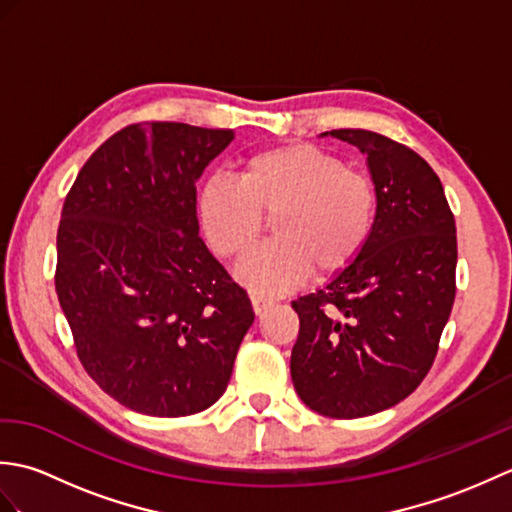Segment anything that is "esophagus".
<instances>
[{
  "mask_svg": "<svg viewBox=\"0 0 512 512\" xmlns=\"http://www.w3.org/2000/svg\"><path fill=\"white\" fill-rule=\"evenodd\" d=\"M250 301H253V310H255L257 314H264L266 310H270V308L275 306V301L264 297V295H253V297H250Z\"/></svg>",
  "mask_w": 512,
  "mask_h": 512,
  "instance_id": "esophagus-1",
  "label": "esophagus"
}]
</instances>
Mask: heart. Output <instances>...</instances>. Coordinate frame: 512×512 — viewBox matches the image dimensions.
Here are the masks:
<instances>
[{
	"label": "heart",
	"mask_w": 512,
	"mask_h": 512,
	"mask_svg": "<svg viewBox=\"0 0 512 512\" xmlns=\"http://www.w3.org/2000/svg\"><path fill=\"white\" fill-rule=\"evenodd\" d=\"M200 215L213 250L242 257L270 220L273 242L255 248L235 275L257 295H279L314 275H336L361 255L376 217L365 173L312 145H281L248 156L237 180H211Z\"/></svg>",
	"instance_id": "obj_1"
}]
</instances>
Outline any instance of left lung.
<instances>
[{
	"instance_id": "left-lung-1",
	"label": "left lung",
	"mask_w": 512,
	"mask_h": 512,
	"mask_svg": "<svg viewBox=\"0 0 512 512\" xmlns=\"http://www.w3.org/2000/svg\"><path fill=\"white\" fill-rule=\"evenodd\" d=\"M321 136L365 156L376 217L361 255L292 301L290 374L312 411L350 420L398 405L427 376L453 308L458 239L442 182L416 151L367 129Z\"/></svg>"
}]
</instances>
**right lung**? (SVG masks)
<instances>
[{
    "instance_id": "1",
    "label": "right lung",
    "mask_w": 512,
    "mask_h": 512,
    "mask_svg": "<svg viewBox=\"0 0 512 512\" xmlns=\"http://www.w3.org/2000/svg\"><path fill=\"white\" fill-rule=\"evenodd\" d=\"M231 129L132 125L76 176L57 233V295L76 354L127 409H209L255 321L244 288L200 237L195 182Z\"/></svg>"
}]
</instances>
